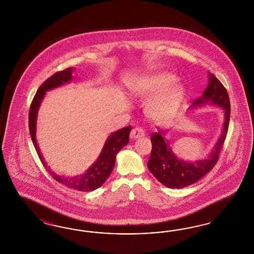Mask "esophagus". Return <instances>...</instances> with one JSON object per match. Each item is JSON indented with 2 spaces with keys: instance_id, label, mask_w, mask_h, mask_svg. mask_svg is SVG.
I'll return each mask as SVG.
<instances>
[{
  "instance_id": "34e87169",
  "label": "esophagus",
  "mask_w": 254,
  "mask_h": 254,
  "mask_svg": "<svg viewBox=\"0 0 254 254\" xmlns=\"http://www.w3.org/2000/svg\"><path fill=\"white\" fill-rule=\"evenodd\" d=\"M144 130L140 127H136L132 129L130 132V138L132 139H138L139 138H142L144 136Z\"/></svg>"
}]
</instances>
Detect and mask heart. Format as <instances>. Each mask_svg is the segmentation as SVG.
<instances>
[{"label": "heart", "mask_w": 254, "mask_h": 254, "mask_svg": "<svg viewBox=\"0 0 254 254\" xmlns=\"http://www.w3.org/2000/svg\"><path fill=\"white\" fill-rule=\"evenodd\" d=\"M177 76L169 71H158L137 79L130 86L132 94L150 100L148 116L157 124L169 123L177 116L186 97V87L176 82Z\"/></svg>", "instance_id": "obj_1"}]
</instances>
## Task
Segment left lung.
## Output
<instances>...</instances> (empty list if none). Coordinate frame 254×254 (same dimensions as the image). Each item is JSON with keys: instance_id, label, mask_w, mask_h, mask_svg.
<instances>
[{"instance_id": "1", "label": "left lung", "mask_w": 254, "mask_h": 254, "mask_svg": "<svg viewBox=\"0 0 254 254\" xmlns=\"http://www.w3.org/2000/svg\"><path fill=\"white\" fill-rule=\"evenodd\" d=\"M208 75L207 88L199 99L188 109L192 111L205 105H215L224 111V122L221 134L207 157L196 159L195 161H187L178 157L166 138L169 130L158 131L151 136L153 148L147 163L148 169L158 182L171 189H180L192 185L211 170L219 158L221 148L227 134L230 118L229 97L222 83L210 72H208Z\"/></svg>"}]
</instances>
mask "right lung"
<instances>
[{
  "instance_id": "1",
  "label": "right lung",
  "mask_w": 254,
  "mask_h": 254,
  "mask_svg": "<svg viewBox=\"0 0 254 254\" xmlns=\"http://www.w3.org/2000/svg\"><path fill=\"white\" fill-rule=\"evenodd\" d=\"M73 68H68L65 70L56 72L54 75L48 78L43 83V85L39 87L31 104L29 115V127L31 139L37 151L39 157L43 165L46 167L47 171L52 175V177L62 185H65L66 187L70 189L81 192H90L100 188L110 176L116 164V155L124 146H126L129 142L131 126L115 131L110 136H108L99 157L83 174L72 177H66L63 175L57 174L50 169V167L47 166V163L41 153L36 138L39 108L41 106V103L47 91L61 87L62 85H67L73 80Z\"/></svg>"
}]
</instances>
